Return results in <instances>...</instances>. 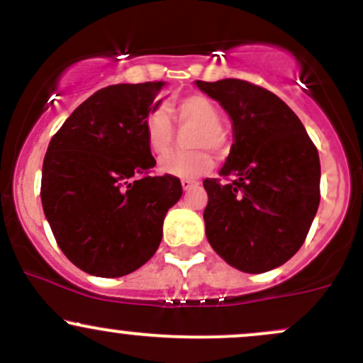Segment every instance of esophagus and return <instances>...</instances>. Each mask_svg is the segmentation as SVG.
Listing matches in <instances>:
<instances>
[{
  "label": "esophagus",
  "instance_id": "obj_1",
  "mask_svg": "<svg viewBox=\"0 0 363 363\" xmlns=\"http://www.w3.org/2000/svg\"><path fill=\"white\" fill-rule=\"evenodd\" d=\"M181 184H182V189L189 191V189H193V187L198 186L199 182H198V181H191V179H182Z\"/></svg>",
  "mask_w": 363,
  "mask_h": 363
}]
</instances>
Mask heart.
<instances>
[{
  "mask_svg": "<svg viewBox=\"0 0 363 363\" xmlns=\"http://www.w3.org/2000/svg\"><path fill=\"white\" fill-rule=\"evenodd\" d=\"M179 128L193 126L187 135L191 152H176L160 160V170L179 179H196L213 167V158L208 150L222 155L228 150V135L220 124V111L205 95L193 94L179 99L170 106L169 114L155 107L145 116L143 133L150 152L153 155H164L172 147L176 131L172 121Z\"/></svg>",
  "mask_w": 363,
  "mask_h": 363,
  "instance_id": "1",
  "label": "heart"
}]
</instances>
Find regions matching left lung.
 <instances>
[{
	"mask_svg": "<svg viewBox=\"0 0 363 363\" xmlns=\"http://www.w3.org/2000/svg\"><path fill=\"white\" fill-rule=\"evenodd\" d=\"M196 85L228 112L235 140L220 170L228 182L203 181L208 242L240 272H269L302 247L318 213V148L273 91L237 78Z\"/></svg>",
	"mask_w": 363,
	"mask_h": 363,
	"instance_id": "8db88e82",
	"label": "left lung"
}]
</instances>
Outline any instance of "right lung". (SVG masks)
I'll list each match as a JSON object with an SVG mask.
<instances>
[{"mask_svg": "<svg viewBox=\"0 0 363 363\" xmlns=\"http://www.w3.org/2000/svg\"><path fill=\"white\" fill-rule=\"evenodd\" d=\"M165 82L111 85L80 104L49 141L40 199L57 245L82 272L133 273L155 254L177 177L152 176L143 133Z\"/></svg>", "mask_w": 363, "mask_h": 363, "instance_id": "right-lung-1", "label": "right lung"}]
</instances>
